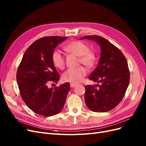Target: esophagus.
<instances>
[{
    "instance_id": "esophagus-1",
    "label": "esophagus",
    "mask_w": 146,
    "mask_h": 146,
    "mask_svg": "<svg viewBox=\"0 0 146 146\" xmlns=\"http://www.w3.org/2000/svg\"><path fill=\"white\" fill-rule=\"evenodd\" d=\"M77 85V84L74 83H70V87H71V88L75 87Z\"/></svg>"
}]
</instances>
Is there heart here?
<instances>
[{"label":"heart","mask_w":146,"mask_h":146,"mask_svg":"<svg viewBox=\"0 0 146 146\" xmlns=\"http://www.w3.org/2000/svg\"><path fill=\"white\" fill-rule=\"evenodd\" d=\"M66 51L78 56V64H83L88 68L94 66L97 56L94 51L90 50L86 44L80 41H72L64 46ZM52 60L54 64L60 69L65 67V58L61 52L56 49L52 52ZM88 73L87 69L83 66L68 69L63 75V79L65 82L77 83L80 82Z\"/></svg>","instance_id":"1"}]
</instances>
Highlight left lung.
I'll return each mask as SVG.
<instances>
[{
  "label": "left lung",
  "instance_id": "8db88e82",
  "mask_svg": "<svg viewBox=\"0 0 146 146\" xmlns=\"http://www.w3.org/2000/svg\"><path fill=\"white\" fill-rule=\"evenodd\" d=\"M88 39L98 42L101 55L98 66L89 79L98 84L86 85L85 100L87 107L94 112H106L121 102L130 82V70L122 52L104 38L87 35L80 39Z\"/></svg>",
  "mask_w": 146,
  "mask_h": 146
}]
</instances>
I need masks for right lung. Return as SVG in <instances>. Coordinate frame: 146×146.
Segmentation results:
<instances>
[{"label":"right lung","instance_id":"obj_1","mask_svg":"<svg viewBox=\"0 0 146 146\" xmlns=\"http://www.w3.org/2000/svg\"><path fill=\"white\" fill-rule=\"evenodd\" d=\"M67 38L53 36L38 39L26 50L17 68L16 80L21 98L39 115L51 116L59 113L70 90L68 82L48 88V83H57L60 78L52 62V52Z\"/></svg>","mask_w":146,"mask_h":146}]
</instances>
